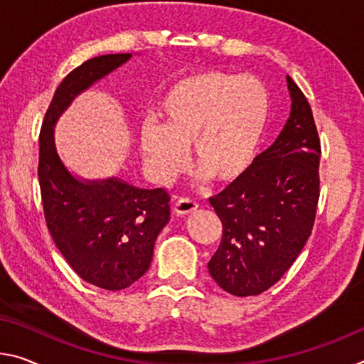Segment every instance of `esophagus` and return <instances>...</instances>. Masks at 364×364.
<instances>
[{"label": "esophagus", "instance_id": "34e87169", "mask_svg": "<svg viewBox=\"0 0 364 364\" xmlns=\"http://www.w3.org/2000/svg\"><path fill=\"white\" fill-rule=\"evenodd\" d=\"M198 203L191 199H180L178 203L173 207V210H175L176 215H189V213H193L198 210Z\"/></svg>", "mask_w": 364, "mask_h": 364}]
</instances>
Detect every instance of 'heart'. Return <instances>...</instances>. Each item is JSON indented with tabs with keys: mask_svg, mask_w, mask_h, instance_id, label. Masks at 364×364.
<instances>
[{
	"mask_svg": "<svg viewBox=\"0 0 364 364\" xmlns=\"http://www.w3.org/2000/svg\"><path fill=\"white\" fill-rule=\"evenodd\" d=\"M160 124L144 121L137 146L147 175L166 184L191 152L199 178L233 181L251 168L270 118V94L261 79L220 71L183 76L159 103Z\"/></svg>",
	"mask_w": 364,
	"mask_h": 364,
	"instance_id": "b5f03b06",
	"label": "heart"
}]
</instances>
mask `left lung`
Masks as SVG:
<instances>
[{"label": "left lung", "mask_w": 364, "mask_h": 364, "mask_svg": "<svg viewBox=\"0 0 364 364\" xmlns=\"http://www.w3.org/2000/svg\"><path fill=\"white\" fill-rule=\"evenodd\" d=\"M284 129L243 176L210 198L222 243L209 262L217 285L235 296L259 295L295 262L314 225L321 142L313 112L290 76Z\"/></svg>", "instance_id": "8db88e82"}]
</instances>
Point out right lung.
<instances>
[{"label": "right lung", "instance_id": "add662e5", "mask_svg": "<svg viewBox=\"0 0 364 364\" xmlns=\"http://www.w3.org/2000/svg\"><path fill=\"white\" fill-rule=\"evenodd\" d=\"M131 58L95 56L69 73L40 131L38 181L51 238L80 279L112 291L147 272L155 240L170 220V198L164 189L136 188L117 176L80 178L58 154L55 126L74 99Z\"/></svg>", "mask_w": 364, "mask_h": 364}]
</instances>
